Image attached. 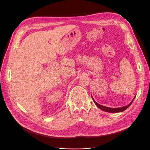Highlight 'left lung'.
I'll use <instances>...</instances> for the list:
<instances>
[{"label": "left lung", "instance_id": "8db88e82", "mask_svg": "<svg viewBox=\"0 0 150 150\" xmlns=\"http://www.w3.org/2000/svg\"><path fill=\"white\" fill-rule=\"evenodd\" d=\"M136 97V96H135ZM135 97L133 98V99L132 100V102L129 104L128 105L126 106H124V107H118V108H110V107H106V106H102V105H100L99 104H98V103H96L94 99H93L92 96V98L94 102V103H95V105L97 106V107L98 108H99L100 109L102 110L103 111H106V112H122V111H124V110H125L127 108H128L130 105L132 103V102H133Z\"/></svg>", "mask_w": 150, "mask_h": 150}]
</instances>
